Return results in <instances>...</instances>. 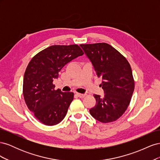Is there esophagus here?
<instances>
[{
	"label": "esophagus",
	"instance_id": "34e87169",
	"mask_svg": "<svg viewBox=\"0 0 160 160\" xmlns=\"http://www.w3.org/2000/svg\"><path fill=\"white\" fill-rule=\"evenodd\" d=\"M76 95L78 96L79 98H85V97L86 96V94H82V93H77Z\"/></svg>",
	"mask_w": 160,
	"mask_h": 160
}]
</instances>
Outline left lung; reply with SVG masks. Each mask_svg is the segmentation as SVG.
<instances>
[{
  "mask_svg": "<svg viewBox=\"0 0 160 160\" xmlns=\"http://www.w3.org/2000/svg\"><path fill=\"white\" fill-rule=\"evenodd\" d=\"M93 64L105 95H93L96 105L89 110L99 122H115L127 110L135 88L130 64L123 55L105 42L80 45Z\"/></svg>",
  "mask_w": 160,
  "mask_h": 160,
  "instance_id": "left-lung-1",
  "label": "left lung"
}]
</instances>
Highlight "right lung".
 <instances>
[{
    "label": "right lung",
    "instance_id": "obj_1",
    "mask_svg": "<svg viewBox=\"0 0 160 160\" xmlns=\"http://www.w3.org/2000/svg\"><path fill=\"white\" fill-rule=\"evenodd\" d=\"M83 54L77 45H52L38 52L27 65L23 79L24 99L41 123L51 126L65 118L74 93L55 90L52 82L66 64Z\"/></svg>",
    "mask_w": 160,
    "mask_h": 160
}]
</instances>
